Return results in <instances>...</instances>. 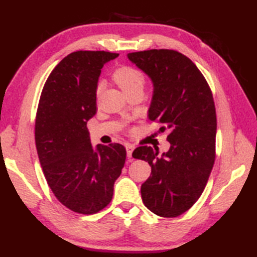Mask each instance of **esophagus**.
Here are the masks:
<instances>
[{
    "instance_id": "34e87169",
    "label": "esophagus",
    "mask_w": 257,
    "mask_h": 257,
    "mask_svg": "<svg viewBox=\"0 0 257 257\" xmlns=\"http://www.w3.org/2000/svg\"><path fill=\"white\" fill-rule=\"evenodd\" d=\"M125 149H127V157L130 159V158H132V155H133V151L135 149V146L133 144H127V145H125Z\"/></svg>"
}]
</instances>
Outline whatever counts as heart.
<instances>
[{
  "label": "heart",
  "mask_w": 257,
  "mask_h": 257,
  "mask_svg": "<svg viewBox=\"0 0 257 257\" xmlns=\"http://www.w3.org/2000/svg\"><path fill=\"white\" fill-rule=\"evenodd\" d=\"M113 79L119 85L125 94L134 90H143L146 84V74L143 70L130 66V65H123V66L118 67L113 72ZM99 91L98 87L97 92Z\"/></svg>",
  "instance_id": "1"
}]
</instances>
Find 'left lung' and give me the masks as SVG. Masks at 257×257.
<instances>
[{
    "label": "left lung",
    "instance_id": "obj_1",
    "mask_svg": "<svg viewBox=\"0 0 257 257\" xmlns=\"http://www.w3.org/2000/svg\"><path fill=\"white\" fill-rule=\"evenodd\" d=\"M128 58L154 81L149 119L168 130L171 147L141 146L133 157L148 161L151 174L141 185L145 205L162 217H176L199 200L215 161L216 112L205 77L195 64L173 50L129 53Z\"/></svg>",
    "mask_w": 257,
    "mask_h": 257
}]
</instances>
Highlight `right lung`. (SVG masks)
Listing matches in <instances>:
<instances>
[{
    "mask_svg": "<svg viewBox=\"0 0 257 257\" xmlns=\"http://www.w3.org/2000/svg\"><path fill=\"white\" fill-rule=\"evenodd\" d=\"M117 53L77 51L52 70L35 118L38 159L56 199L79 214H95L110 203L125 161L120 144L92 149L87 121L97 111L101 68Z\"/></svg>",
    "mask_w": 257,
    "mask_h": 257,
    "instance_id": "1",
    "label": "right lung"
}]
</instances>
